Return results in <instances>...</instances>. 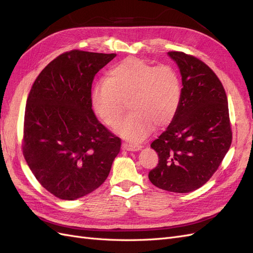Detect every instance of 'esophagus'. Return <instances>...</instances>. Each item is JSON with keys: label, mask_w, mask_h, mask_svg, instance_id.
<instances>
[{"label": "esophagus", "mask_w": 253, "mask_h": 253, "mask_svg": "<svg viewBox=\"0 0 253 253\" xmlns=\"http://www.w3.org/2000/svg\"><path fill=\"white\" fill-rule=\"evenodd\" d=\"M142 148L141 144H133V143H127L125 142L122 144V149L126 151H139Z\"/></svg>", "instance_id": "esophagus-1"}]
</instances>
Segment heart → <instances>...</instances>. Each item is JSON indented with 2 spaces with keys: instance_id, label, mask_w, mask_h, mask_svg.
<instances>
[{
  "instance_id": "b5f03b06",
  "label": "heart",
  "mask_w": 253,
  "mask_h": 253,
  "mask_svg": "<svg viewBox=\"0 0 253 253\" xmlns=\"http://www.w3.org/2000/svg\"><path fill=\"white\" fill-rule=\"evenodd\" d=\"M180 99L181 81L174 67L155 66L138 58H126L112 66L106 79L98 81L91 93L96 114L109 126L120 119L128 101L132 111L115 131L134 142L147 138L154 125H169Z\"/></svg>"
}]
</instances>
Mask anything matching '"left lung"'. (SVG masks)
<instances>
[{
  "label": "left lung",
  "instance_id": "left-lung-1",
  "mask_svg": "<svg viewBox=\"0 0 253 253\" xmlns=\"http://www.w3.org/2000/svg\"><path fill=\"white\" fill-rule=\"evenodd\" d=\"M181 74V99L170 126L151 143L158 164L149 173L153 185L188 193L204 186L218 169L232 141L225 88L202 60L168 52Z\"/></svg>",
  "mask_w": 253,
  "mask_h": 253
}]
</instances>
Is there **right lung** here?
I'll use <instances>...</instances> for the list:
<instances>
[{
    "label": "right lung",
    "mask_w": 253,
    "mask_h": 253,
    "mask_svg": "<svg viewBox=\"0 0 253 253\" xmlns=\"http://www.w3.org/2000/svg\"><path fill=\"white\" fill-rule=\"evenodd\" d=\"M116 53L74 49L61 53L35 80L26 101L22 150L37 180L61 200L100 187L121 139L91 109L95 75Z\"/></svg>",
    "instance_id": "add662e5"
}]
</instances>
